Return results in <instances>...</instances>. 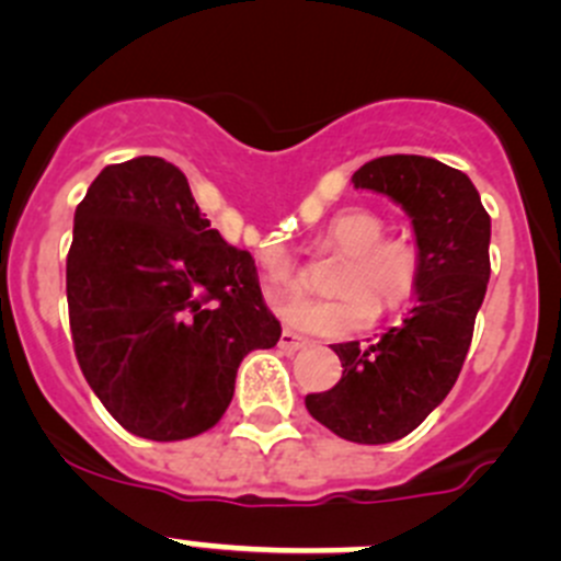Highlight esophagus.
<instances>
[{"label":"esophagus","instance_id":"1","mask_svg":"<svg viewBox=\"0 0 561 561\" xmlns=\"http://www.w3.org/2000/svg\"><path fill=\"white\" fill-rule=\"evenodd\" d=\"M305 343H308V341H305V337H299L297 332H291V330H283V332H280V341H278V346L283 348V352H288V354H291V352H299V348H305Z\"/></svg>","mask_w":561,"mask_h":561}]
</instances>
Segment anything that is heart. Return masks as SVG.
I'll use <instances>...</instances> for the list:
<instances>
[{
	"label": "heart",
	"instance_id": "obj_1",
	"mask_svg": "<svg viewBox=\"0 0 561 561\" xmlns=\"http://www.w3.org/2000/svg\"><path fill=\"white\" fill-rule=\"evenodd\" d=\"M327 245L346 256L337 275L341 299L297 297L278 305L280 319L308 335L346 337L365 330L385 310L401 308L417 291L423 253L409 234H385V220L368 209H348L330 220ZM264 280L273 294L297 291L302 286L299 264L286 248L270 245L259 253Z\"/></svg>",
	"mask_w": 561,
	"mask_h": 561
}]
</instances>
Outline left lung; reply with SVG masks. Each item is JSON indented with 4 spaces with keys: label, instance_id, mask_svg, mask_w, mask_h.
Returning <instances> with one entry per match:
<instances>
[{
    "label": "left lung",
    "instance_id": "8db88e82",
    "mask_svg": "<svg viewBox=\"0 0 561 561\" xmlns=\"http://www.w3.org/2000/svg\"><path fill=\"white\" fill-rule=\"evenodd\" d=\"M354 187L385 193L412 218L423 253L417 302L370 346L335 343L343 376L305 398L341 439L387 445L412 434L456 385L491 278V218L463 171L423 154H385L354 171Z\"/></svg>",
    "mask_w": 561,
    "mask_h": 561
}]
</instances>
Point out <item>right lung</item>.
<instances>
[{"mask_svg": "<svg viewBox=\"0 0 561 561\" xmlns=\"http://www.w3.org/2000/svg\"><path fill=\"white\" fill-rule=\"evenodd\" d=\"M68 310L94 396L152 442L213 428L242 357L280 337L251 253L209 229L185 174L149 154L105 165L76 207Z\"/></svg>", "mask_w": 561, "mask_h": 561, "instance_id": "right-lung-1", "label": "right lung"}]
</instances>
